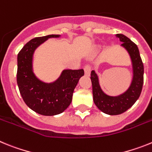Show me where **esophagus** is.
<instances>
[{
	"mask_svg": "<svg viewBox=\"0 0 152 152\" xmlns=\"http://www.w3.org/2000/svg\"><path fill=\"white\" fill-rule=\"evenodd\" d=\"M84 73H85V75H89L90 73H91V68L89 64H86V65H84Z\"/></svg>",
	"mask_w": 152,
	"mask_h": 152,
	"instance_id": "34e87169",
	"label": "esophagus"
}]
</instances>
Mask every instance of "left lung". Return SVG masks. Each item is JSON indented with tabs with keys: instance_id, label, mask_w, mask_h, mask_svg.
I'll list each match as a JSON object with an SVG mask.
<instances>
[{
	"instance_id": "1",
	"label": "left lung",
	"mask_w": 152,
	"mask_h": 152,
	"mask_svg": "<svg viewBox=\"0 0 152 152\" xmlns=\"http://www.w3.org/2000/svg\"><path fill=\"white\" fill-rule=\"evenodd\" d=\"M123 42V46L129 54L133 68V79L132 84L124 94L118 96H110L103 93L94 71L91 73L94 102L97 108L109 115H119L129 109L141 94L144 81V65L141 58L138 46L123 34H116Z\"/></svg>"
}]
</instances>
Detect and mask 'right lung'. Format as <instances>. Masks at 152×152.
Masks as SVG:
<instances>
[{"label":"right lung","instance_id":"1","mask_svg":"<svg viewBox=\"0 0 152 152\" xmlns=\"http://www.w3.org/2000/svg\"><path fill=\"white\" fill-rule=\"evenodd\" d=\"M59 35L36 37L28 42L17 56V81L23 100L33 111L43 116H54L64 111L71 104L74 90L84 75L83 69L64 70L54 83L46 84L39 80L33 72L35 49L49 38Z\"/></svg>","mask_w":152,"mask_h":152}]
</instances>
